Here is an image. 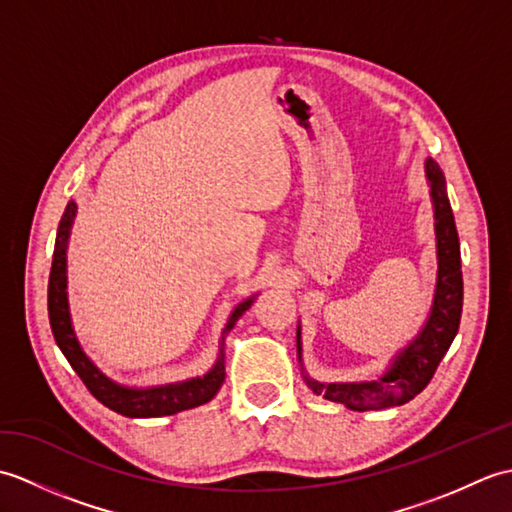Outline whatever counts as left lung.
<instances>
[{
    "mask_svg": "<svg viewBox=\"0 0 512 512\" xmlns=\"http://www.w3.org/2000/svg\"><path fill=\"white\" fill-rule=\"evenodd\" d=\"M427 178L431 182V198L436 206V237H438V286L429 321L407 350H402L389 372L374 383H330L323 385L306 378L314 394L341 402L352 411L389 409L405 405L431 383L433 374L447 354L462 317V259L460 239L455 228L453 211L447 198V180L431 158L427 160ZM297 352L301 341L297 330Z\"/></svg>",
    "mask_w": 512,
    "mask_h": 512,
    "instance_id": "8db88e82",
    "label": "left lung"
}]
</instances>
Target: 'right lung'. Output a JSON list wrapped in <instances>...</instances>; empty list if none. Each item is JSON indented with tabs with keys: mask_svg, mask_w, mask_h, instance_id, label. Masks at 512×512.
<instances>
[{
	"mask_svg": "<svg viewBox=\"0 0 512 512\" xmlns=\"http://www.w3.org/2000/svg\"><path fill=\"white\" fill-rule=\"evenodd\" d=\"M76 215V204L70 202L68 209H65L61 222H59V233L57 242H54V255H52V268H50V281H48V317H50V328L54 334V341H57L59 350L63 356L68 358V363L83 385L90 389V394L103 402L105 407L112 411L121 413L127 418H158V416H173V413L200 407L204 402H209L217 391H220L224 383V354L220 352L215 367L209 374L202 378H191L184 380V383H173V385H162V387H151V389H129L123 385L112 383L110 378L103 376L99 369L94 367L88 356L83 354L79 341H76L72 323H70V310H68V295H65V246H68L70 237V226ZM253 297L239 303L233 310L231 319H228L224 336L233 330L237 319L250 308Z\"/></svg>",
	"mask_w": 512,
	"mask_h": 512,
	"instance_id": "1",
	"label": "right lung"
}]
</instances>
